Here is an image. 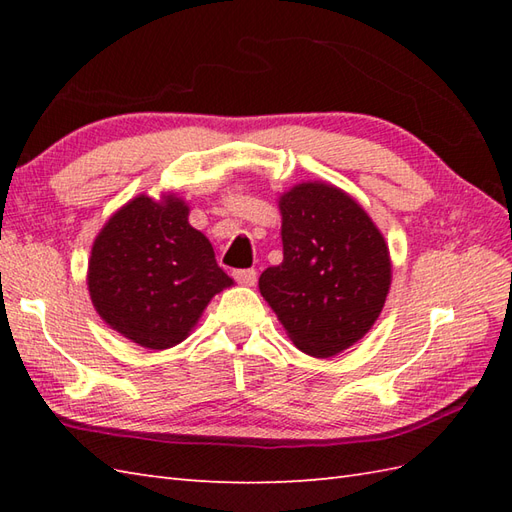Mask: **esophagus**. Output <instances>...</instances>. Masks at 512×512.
I'll use <instances>...</instances> for the list:
<instances>
[{
    "label": "esophagus",
    "mask_w": 512,
    "mask_h": 512,
    "mask_svg": "<svg viewBox=\"0 0 512 512\" xmlns=\"http://www.w3.org/2000/svg\"><path fill=\"white\" fill-rule=\"evenodd\" d=\"M233 277H235V281L239 286H255L257 284V273L253 268H246V270H235L233 273Z\"/></svg>",
    "instance_id": "34e87169"
}]
</instances>
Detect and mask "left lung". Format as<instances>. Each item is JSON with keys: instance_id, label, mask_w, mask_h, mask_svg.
I'll list each match as a JSON object with an SVG mask.
<instances>
[{"instance_id": "1", "label": "left lung", "mask_w": 512, "mask_h": 512, "mask_svg": "<svg viewBox=\"0 0 512 512\" xmlns=\"http://www.w3.org/2000/svg\"><path fill=\"white\" fill-rule=\"evenodd\" d=\"M277 202L284 262L264 270L259 292L301 352L341 354L383 312L389 246L363 206L330 182H299Z\"/></svg>"}]
</instances>
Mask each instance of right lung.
<instances>
[{
	"label": "right lung",
	"instance_id": "add662e5",
	"mask_svg": "<svg viewBox=\"0 0 512 512\" xmlns=\"http://www.w3.org/2000/svg\"><path fill=\"white\" fill-rule=\"evenodd\" d=\"M233 279L217 266L209 237L189 224L176 193L125 202L94 237L88 290L99 317L145 350H169L198 325Z\"/></svg>",
	"mask_w": 512,
	"mask_h": 512
}]
</instances>
